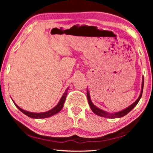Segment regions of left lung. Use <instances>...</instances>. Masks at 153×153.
Instances as JSON below:
<instances>
[{"mask_svg": "<svg viewBox=\"0 0 153 153\" xmlns=\"http://www.w3.org/2000/svg\"><path fill=\"white\" fill-rule=\"evenodd\" d=\"M143 84H144V79H143V78H142V84H141V93H140V95H139V97H138V99L136 100V101L134 102L133 104H131L130 106H129L128 107L125 108V109L121 110V111H120L114 112V113H108L107 111H105L101 109V108H98L97 106H96L95 104H94L93 102H92L91 99V96H90L89 91L87 88V98H88V104L90 105V107H91V110L93 111V112L94 113V114L97 115V116H99L104 117V118H122V117L125 116V115H127V114H128V113L130 112L136 106H137L138 102H139L140 99H141V97L142 96V93H143Z\"/></svg>", "mask_w": 153, "mask_h": 153, "instance_id": "8db88e82", "label": "left lung"}]
</instances>
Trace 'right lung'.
<instances>
[{
    "label": "right lung",
    "instance_id": "1",
    "mask_svg": "<svg viewBox=\"0 0 153 153\" xmlns=\"http://www.w3.org/2000/svg\"><path fill=\"white\" fill-rule=\"evenodd\" d=\"M68 89H69V87L65 90V92L64 94L62 95V96L61 97V98H60V101L58 102L57 105H56L55 107H53V108H51V109L47 111H46V112L33 113V112L28 111H26V110L23 109V108H20L19 106L17 104H16L15 102L13 101V100H12V101H13L14 104H15V106H16V107L19 108V110L21 111H22L23 114L26 115L27 116L30 117V118H37V119L47 118H49V117H51L52 116H53V115H55L56 114H58V113H59L60 111H61L62 107H63L65 101L66 96H67V95H68Z\"/></svg>",
    "mask_w": 153,
    "mask_h": 153
}]
</instances>
